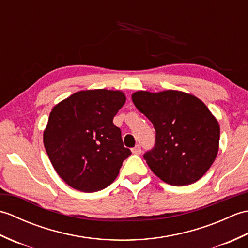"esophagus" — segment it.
Listing matches in <instances>:
<instances>
[{
	"instance_id": "34e87169",
	"label": "esophagus",
	"mask_w": 248,
	"mask_h": 248,
	"mask_svg": "<svg viewBox=\"0 0 248 248\" xmlns=\"http://www.w3.org/2000/svg\"><path fill=\"white\" fill-rule=\"evenodd\" d=\"M131 151H132L133 155H140V154H141L140 146V145H136V146L134 147V148L131 149Z\"/></svg>"
}]
</instances>
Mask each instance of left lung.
<instances>
[{"mask_svg":"<svg viewBox=\"0 0 248 248\" xmlns=\"http://www.w3.org/2000/svg\"><path fill=\"white\" fill-rule=\"evenodd\" d=\"M132 101L155 130V145L144 159L152 172L170 186L198 181L215 160L219 124L202 100L179 91H139Z\"/></svg>","mask_w":248,"mask_h":248,"instance_id":"1","label":"left lung"}]
</instances>
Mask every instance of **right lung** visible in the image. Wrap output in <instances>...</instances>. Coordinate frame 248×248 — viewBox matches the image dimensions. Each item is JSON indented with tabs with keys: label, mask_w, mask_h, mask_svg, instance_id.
Returning a JSON list of instances; mask_svg holds the SVG:
<instances>
[{
	"label": "right lung",
	"mask_w": 248,
	"mask_h": 248,
	"mask_svg": "<svg viewBox=\"0 0 248 248\" xmlns=\"http://www.w3.org/2000/svg\"><path fill=\"white\" fill-rule=\"evenodd\" d=\"M125 96L120 91L88 89L71 94L52 108L44 145L59 176L81 192L108 186L131 155L120 129L113 124Z\"/></svg>",
	"instance_id": "obj_1"
}]
</instances>
